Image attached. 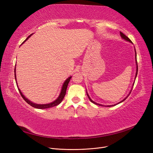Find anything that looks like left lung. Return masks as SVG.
Returning a JSON list of instances; mask_svg holds the SVG:
<instances>
[{
  "label": "left lung",
  "mask_w": 153,
  "mask_h": 153,
  "mask_svg": "<svg viewBox=\"0 0 153 153\" xmlns=\"http://www.w3.org/2000/svg\"><path fill=\"white\" fill-rule=\"evenodd\" d=\"M120 35H121V38L123 39H124V40H126V41H128V42H130L131 43H133L132 42H131V41L129 39L128 37L126 36H125L123 32H120ZM135 61H136V66H137V69H136V74H135V79H136V77H137V73H138V65H137V53H136V50H135ZM134 84H135V82H133V85H134ZM133 87H132V88H131V89L130 90V91H129V94H128V95L126 97V98H125L124 100H123L122 101H120V102H119L118 103H117V104H119V103H122L123 101H124L125 100H126L128 97V96L130 94V93H131V90H132V89H133ZM87 96H88V98H89V100L91 101L92 103H93L94 104H95V105H99V106H114V105H117V104H115V105H101V104H99V103H96V102H94V101H92L91 99V98H90V96H89V94H88V93L87 92Z\"/></svg>",
  "instance_id": "obj_1"
}]
</instances>
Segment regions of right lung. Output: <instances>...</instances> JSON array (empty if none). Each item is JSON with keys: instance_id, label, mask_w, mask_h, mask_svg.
<instances>
[{"instance_id": "obj_1", "label": "right lung", "mask_w": 153, "mask_h": 153, "mask_svg": "<svg viewBox=\"0 0 153 153\" xmlns=\"http://www.w3.org/2000/svg\"><path fill=\"white\" fill-rule=\"evenodd\" d=\"M32 35L30 34L29 36H28V38H27L24 42L22 43V44H24L25 41H27V39H28ZM16 64H15V80H16ZM71 78V76H69L68 77L67 79L65 80V82H64V84L62 86V89H61V92H60V94L58 96V98L55 100V101H53V102L52 103H47V104H37L36 103H34L32 102V101H30L29 100L27 99V98H25V96L22 94V92H21L20 89H19V87H18V84H17V82H16V85H17V87H18V91H19L20 93L22 96V97L23 98V99H24L26 102L29 104L30 106H32V107H34L36 108H38V109H45V108H52V107H53V106H55L58 105L59 104H60L61 103V101H62V100L64 99V96H65V94H66V89H67V87H68V84L69 81H70V79Z\"/></svg>"}]
</instances>
